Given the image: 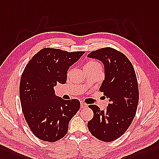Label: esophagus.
I'll list each match as a JSON object with an SVG mask.
<instances>
[{
    "mask_svg": "<svg viewBox=\"0 0 159 159\" xmlns=\"http://www.w3.org/2000/svg\"><path fill=\"white\" fill-rule=\"evenodd\" d=\"M88 106H87V104L85 103V102H82L80 103V107L82 108V109H84V108H86V107H87Z\"/></svg>",
    "mask_w": 159,
    "mask_h": 159,
    "instance_id": "esophagus-1",
    "label": "esophagus"
}]
</instances>
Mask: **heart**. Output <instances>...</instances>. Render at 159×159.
Returning <instances> with one entry per match:
<instances>
[{
  "label": "heart",
  "instance_id": "obj_1",
  "mask_svg": "<svg viewBox=\"0 0 159 159\" xmlns=\"http://www.w3.org/2000/svg\"><path fill=\"white\" fill-rule=\"evenodd\" d=\"M84 69H102V66L98 62L90 61L84 65Z\"/></svg>",
  "mask_w": 159,
  "mask_h": 159
}]
</instances>
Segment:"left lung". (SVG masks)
I'll use <instances>...</instances> for the list:
<instances>
[{
  "instance_id": "8db88e82",
  "label": "left lung",
  "mask_w": 159,
  "mask_h": 159,
  "mask_svg": "<svg viewBox=\"0 0 159 159\" xmlns=\"http://www.w3.org/2000/svg\"><path fill=\"white\" fill-rule=\"evenodd\" d=\"M88 57L103 63L105 77L99 90L110 102L104 111L94 104L88 106L94 116L88 127L93 136L110 142L121 137L135 117L139 101L136 75L128 58L115 48H102Z\"/></svg>"
}]
</instances>
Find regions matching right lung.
<instances>
[{"mask_svg":"<svg viewBox=\"0 0 159 159\" xmlns=\"http://www.w3.org/2000/svg\"><path fill=\"white\" fill-rule=\"evenodd\" d=\"M84 52L44 48L23 71L19 84L22 111L30 130L40 140L54 142L63 138L69 122L79 111L78 100H65L56 96L54 87L66 83L69 67Z\"/></svg>","mask_w":159,"mask_h":159,"instance_id":"1","label":"right lung"}]
</instances>
